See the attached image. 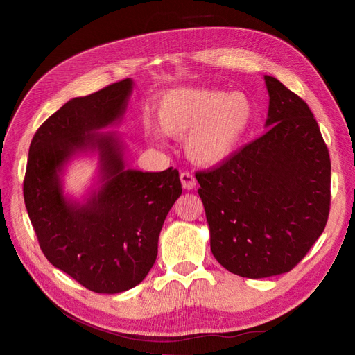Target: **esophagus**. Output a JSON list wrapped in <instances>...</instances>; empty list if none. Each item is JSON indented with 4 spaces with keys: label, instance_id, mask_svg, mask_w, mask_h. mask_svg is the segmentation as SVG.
<instances>
[{
    "label": "esophagus",
    "instance_id": "1",
    "mask_svg": "<svg viewBox=\"0 0 355 355\" xmlns=\"http://www.w3.org/2000/svg\"><path fill=\"white\" fill-rule=\"evenodd\" d=\"M180 182H182V187L185 189H194L197 180L194 178V175H191L189 171H184V173H180Z\"/></svg>",
    "mask_w": 355,
    "mask_h": 355
}]
</instances>
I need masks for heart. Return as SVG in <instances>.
<instances>
[{
    "instance_id": "heart-1",
    "label": "heart",
    "mask_w": 355,
    "mask_h": 355,
    "mask_svg": "<svg viewBox=\"0 0 355 355\" xmlns=\"http://www.w3.org/2000/svg\"><path fill=\"white\" fill-rule=\"evenodd\" d=\"M159 128L173 137H185V151L198 166H214L230 158L243 144L254 120L253 102L243 93L207 89H175L157 102ZM145 135L161 141L158 128L144 123Z\"/></svg>"
}]
</instances>
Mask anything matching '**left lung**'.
I'll return each instance as SVG.
<instances>
[{
    "instance_id": "left-lung-1",
    "label": "left lung",
    "mask_w": 355,
    "mask_h": 355,
    "mask_svg": "<svg viewBox=\"0 0 355 355\" xmlns=\"http://www.w3.org/2000/svg\"><path fill=\"white\" fill-rule=\"evenodd\" d=\"M263 80L268 132L196 175L211 253L245 278L292 270L324 231L330 209V157L313 112L277 78Z\"/></svg>"
}]
</instances>
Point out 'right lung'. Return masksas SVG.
I'll return each mask as SVG.
<instances>
[{
	"instance_id": "1",
	"label": "right lung",
	"mask_w": 355,
	"mask_h": 355,
	"mask_svg": "<svg viewBox=\"0 0 355 355\" xmlns=\"http://www.w3.org/2000/svg\"><path fill=\"white\" fill-rule=\"evenodd\" d=\"M125 78L73 98L41 124L29 146L25 206L49 262L96 293H121L141 283L158 253L167 213L182 194L179 171L125 167L116 132L133 92ZM98 157L96 182L83 200L62 189L73 158Z\"/></svg>"
}]
</instances>
